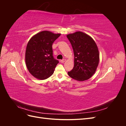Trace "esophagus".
Segmentation results:
<instances>
[{
    "label": "esophagus",
    "instance_id": "1",
    "mask_svg": "<svg viewBox=\"0 0 126 126\" xmlns=\"http://www.w3.org/2000/svg\"><path fill=\"white\" fill-rule=\"evenodd\" d=\"M66 62V59H63V60H60V62L62 63H63L64 62Z\"/></svg>",
    "mask_w": 126,
    "mask_h": 126
}]
</instances>
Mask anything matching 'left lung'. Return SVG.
Returning <instances> with one entry per match:
<instances>
[{
    "mask_svg": "<svg viewBox=\"0 0 126 126\" xmlns=\"http://www.w3.org/2000/svg\"><path fill=\"white\" fill-rule=\"evenodd\" d=\"M74 53V67L68 72L70 77L79 81L89 79L94 74L99 62L97 46L86 33L77 32L67 35Z\"/></svg>",
    "mask_w": 126,
    "mask_h": 126,
    "instance_id": "left-lung-1",
    "label": "left lung"
}]
</instances>
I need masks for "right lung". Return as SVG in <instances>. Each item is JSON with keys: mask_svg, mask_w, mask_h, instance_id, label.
<instances>
[{"mask_svg": "<svg viewBox=\"0 0 126 126\" xmlns=\"http://www.w3.org/2000/svg\"><path fill=\"white\" fill-rule=\"evenodd\" d=\"M60 36L49 31L34 35L28 41L25 53L26 66L33 77L46 79L54 74L59 61L53 56L52 45Z\"/></svg>", "mask_w": 126, "mask_h": 126, "instance_id": "1", "label": "right lung"}]
</instances>
